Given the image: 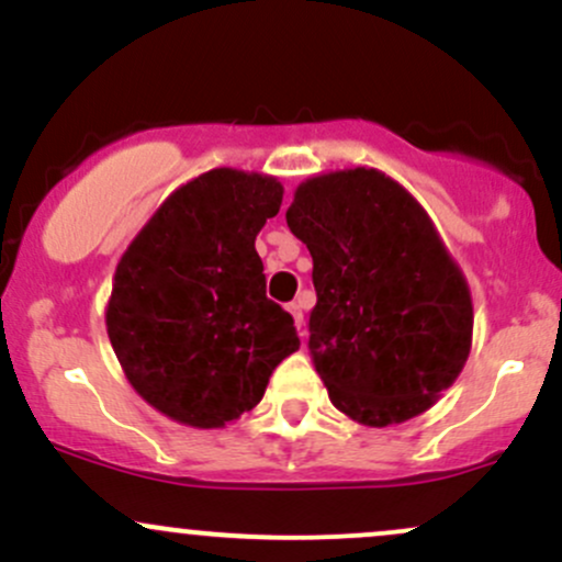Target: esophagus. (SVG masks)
<instances>
[{
    "label": "esophagus",
    "instance_id": "obj_1",
    "mask_svg": "<svg viewBox=\"0 0 562 562\" xmlns=\"http://www.w3.org/2000/svg\"><path fill=\"white\" fill-rule=\"evenodd\" d=\"M288 312L293 314L295 330H299V336L304 338V336H306V325H304V304H301V301H293V304H288Z\"/></svg>",
    "mask_w": 562,
    "mask_h": 562
}]
</instances>
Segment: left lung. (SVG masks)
I'll use <instances>...</instances> for the list:
<instances>
[{"label":"left lung","instance_id":"left-lung-1","mask_svg":"<svg viewBox=\"0 0 562 562\" xmlns=\"http://www.w3.org/2000/svg\"><path fill=\"white\" fill-rule=\"evenodd\" d=\"M288 226L312 252L310 355L330 403L366 427L403 424L453 386L472 295L429 213L375 168L312 176Z\"/></svg>","mask_w":562,"mask_h":562}]
</instances>
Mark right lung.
I'll use <instances>...</instances> for the list:
<instances>
[{"label":"right lung","instance_id":"1","mask_svg":"<svg viewBox=\"0 0 562 562\" xmlns=\"http://www.w3.org/2000/svg\"><path fill=\"white\" fill-rule=\"evenodd\" d=\"M282 191L261 172H202L172 191L116 263L109 341L133 390L172 422L226 427L261 403L271 371L299 349L256 252Z\"/></svg>","mask_w":562,"mask_h":562}]
</instances>
